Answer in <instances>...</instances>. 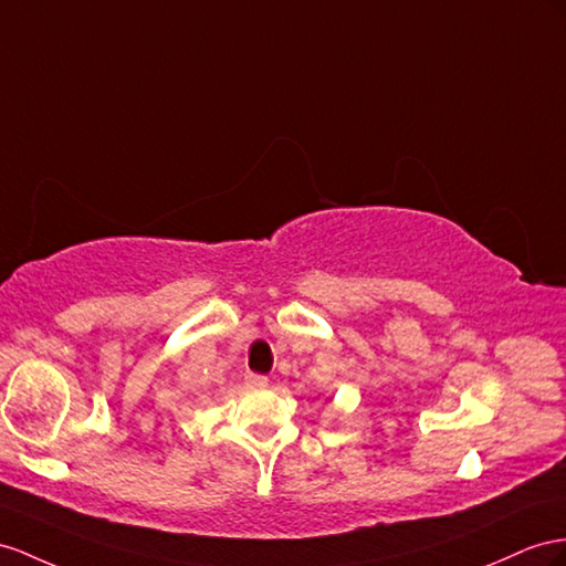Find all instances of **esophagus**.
Returning a JSON list of instances; mask_svg holds the SVG:
<instances>
[{"label":"esophagus","mask_w":566,"mask_h":566,"mask_svg":"<svg viewBox=\"0 0 566 566\" xmlns=\"http://www.w3.org/2000/svg\"><path fill=\"white\" fill-rule=\"evenodd\" d=\"M245 382L253 385V387H263V385H268V378H265V375H260V373H245Z\"/></svg>","instance_id":"1"}]
</instances>
